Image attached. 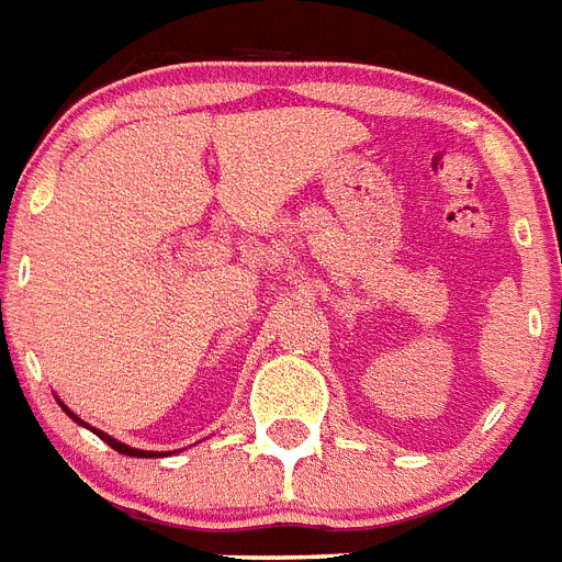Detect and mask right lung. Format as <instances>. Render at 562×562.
<instances>
[{"mask_svg":"<svg viewBox=\"0 0 562 562\" xmlns=\"http://www.w3.org/2000/svg\"><path fill=\"white\" fill-rule=\"evenodd\" d=\"M61 407H65V404H61ZM65 413H67V416H70V418H72V422H78V418H76V416H72V413H70V409H67V407H65ZM78 424H85V422H78ZM85 427H87V424H85ZM95 436H99V438H104V441H106V443H110L112 450H119V452H121V456H133V458H153V452H144V450H133V447H126V443L115 441V438H110V436H106V432H99V429H95Z\"/></svg>","mask_w":562,"mask_h":562,"instance_id":"obj_1","label":"right lung"}]
</instances>
